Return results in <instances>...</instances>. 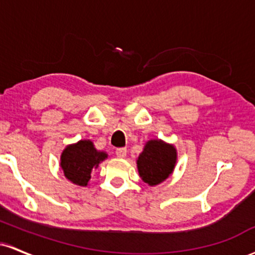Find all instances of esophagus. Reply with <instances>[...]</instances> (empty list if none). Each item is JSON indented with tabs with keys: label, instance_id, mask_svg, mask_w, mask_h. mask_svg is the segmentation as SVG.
<instances>
[{
	"label": "esophagus",
	"instance_id": "1",
	"mask_svg": "<svg viewBox=\"0 0 255 255\" xmlns=\"http://www.w3.org/2000/svg\"><path fill=\"white\" fill-rule=\"evenodd\" d=\"M116 156L119 158H126V156H127V148H118L116 150Z\"/></svg>",
	"mask_w": 255,
	"mask_h": 255
}]
</instances>
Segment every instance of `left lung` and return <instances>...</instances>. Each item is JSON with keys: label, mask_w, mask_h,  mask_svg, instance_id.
<instances>
[{"label": "left lung", "mask_w": 255, "mask_h": 255, "mask_svg": "<svg viewBox=\"0 0 255 255\" xmlns=\"http://www.w3.org/2000/svg\"><path fill=\"white\" fill-rule=\"evenodd\" d=\"M177 163V150L172 144L160 139L146 142L136 159L139 176L148 186H157L174 172Z\"/></svg>", "instance_id": "left-lung-1"}]
</instances>
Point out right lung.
Listing matches in <instances>:
<instances>
[{"label":"right lung","mask_w":255,"mask_h":255,"mask_svg":"<svg viewBox=\"0 0 255 255\" xmlns=\"http://www.w3.org/2000/svg\"><path fill=\"white\" fill-rule=\"evenodd\" d=\"M108 158V153L95 147L92 140L83 139L69 144L61 153L60 166L64 177L80 187L89 186L93 169Z\"/></svg>","instance_id":"obj_1"}]
</instances>
